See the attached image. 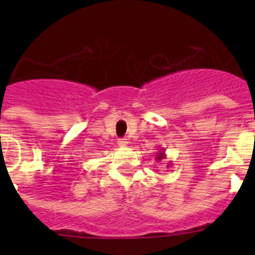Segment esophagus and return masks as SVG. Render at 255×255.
I'll return each instance as SVG.
<instances>
[{
	"label": "esophagus",
	"instance_id": "obj_1",
	"mask_svg": "<svg viewBox=\"0 0 255 255\" xmlns=\"http://www.w3.org/2000/svg\"><path fill=\"white\" fill-rule=\"evenodd\" d=\"M128 144H129V141L126 140V139H119V140H117V145L121 148L128 147Z\"/></svg>",
	"mask_w": 255,
	"mask_h": 255
}]
</instances>
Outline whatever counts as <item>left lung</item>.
Returning a JSON list of instances; mask_svg holds the SVG:
<instances>
[{
	"instance_id": "8db88e82",
	"label": "left lung",
	"mask_w": 255,
	"mask_h": 255,
	"mask_svg": "<svg viewBox=\"0 0 255 255\" xmlns=\"http://www.w3.org/2000/svg\"><path fill=\"white\" fill-rule=\"evenodd\" d=\"M164 158H166V153H164V149L162 148V149H159V152L155 153V161H162V159ZM170 166H171V161L170 163L167 164V167H170Z\"/></svg>"
}]
</instances>
